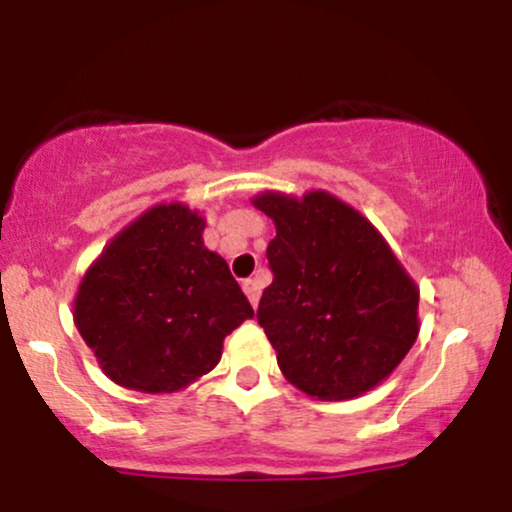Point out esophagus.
<instances>
[{
    "label": "esophagus",
    "instance_id": "esophagus-1",
    "mask_svg": "<svg viewBox=\"0 0 512 512\" xmlns=\"http://www.w3.org/2000/svg\"><path fill=\"white\" fill-rule=\"evenodd\" d=\"M243 291L245 296L250 298L252 308H257V303H260V293H262V284L257 279H245L243 281Z\"/></svg>",
    "mask_w": 512,
    "mask_h": 512
}]
</instances>
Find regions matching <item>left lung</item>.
<instances>
[{"label": "left lung", "instance_id": "obj_1", "mask_svg": "<svg viewBox=\"0 0 512 512\" xmlns=\"http://www.w3.org/2000/svg\"><path fill=\"white\" fill-rule=\"evenodd\" d=\"M252 204L276 228L257 322L284 378L325 402L390 378L419 337V286L378 228L325 190H267Z\"/></svg>", "mask_w": 512, "mask_h": 512}]
</instances>
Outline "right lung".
Listing matches in <instances>:
<instances>
[{
	"label": "right lung",
	"mask_w": 512,
	"mask_h": 512,
	"mask_svg": "<svg viewBox=\"0 0 512 512\" xmlns=\"http://www.w3.org/2000/svg\"><path fill=\"white\" fill-rule=\"evenodd\" d=\"M204 226L182 202L156 204L86 269L74 325L113 383L178 392L214 370L226 334L255 315L226 260L204 245Z\"/></svg>",
	"instance_id": "right-lung-1"
}]
</instances>
